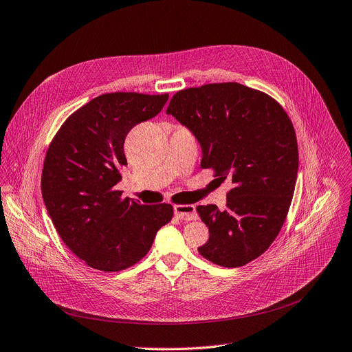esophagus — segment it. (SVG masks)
Returning <instances> with one entry per match:
<instances>
[{
    "label": "esophagus",
    "instance_id": "esophagus-1",
    "mask_svg": "<svg viewBox=\"0 0 352 352\" xmlns=\"http://www.w3.org/2000/svg\"><path fill=\"white\" fill-rule=\"evenodd\" d=\"M175 214L176 217L184 221H193L197 219L196 207L192 204H177L175 206Z\"/></svg>",
    "mask_w": 352,
    "mask_h": 352
}]
</instances>
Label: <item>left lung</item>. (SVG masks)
Segmentation results:
<instances>
[{"label":"left lung","instance_id":"obj_1","mask_svg":"<svg viewBox=\"0 0 352 352\" xmlns=\"http://www.w3.org/2000/svg\"><path fill=\"white\" fill-rule=\"evenodd\" d=\"M166 114L199 141L201 168L234 184L226 210L197 207L210 232L200 255L224 267L256 259L278 236L294 193L299 151L289 116L270 96L239 83L180 90Z\"/></svg>","mask_w":352,"mask_h":352}]
</instances>
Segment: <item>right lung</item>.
<instances>
[{
	"instance_id": "add662e5",
	"label": "right lung",
	"mask_w": 352,
	"mask_h": 352,
	"mask_svg": "<svg viewBox=\"0 0 352 352\" xmlns=\"http://www.w3.org/2000/svg\"><path fill=\"white\" fill-rule=\"evenodd\" d=\"M168 98L101 94L63 122L46 152L41 187L52 223L76 256L102 272L141 261L173 217L170 204L144 206L117 190L126 133L157 116Z\"/></svg>"
}]
</instances>
